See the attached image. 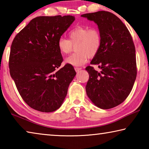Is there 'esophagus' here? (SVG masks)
Returning a JSON list of instances; mask_svg holds the SVG:
<instances>
[{
    "label": "esophagus",
    "instance_id": "obj_1",
    "mask_svg": "<svg viewBox=\"0 0 149 149\" xmlns=\"http://www.w3.org/2000/svg\"><path fill=\"white\" fill-rule=\"evenodd\" d=\"M81 70V68H77V67L75 68V72H76L77 73L79 72Z\"/></svg>",
    "mask_w": 149,
    "mask_h": 149
}]
</instances>
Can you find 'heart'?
Segmentation results:
<instances>
[{"label": "heart", "mask_w": 149, "mask_h": 149, "mask_svg": "<svg viewBox=\"0 0 149 149\" xmlns=\"http://www.w3.org/2000/svg\"><path fill=\"white\" fill-rule=\"evenodd\" d=\"M68 37L69 39L60 37L58 40L57 47L60 53L66 55L76 46V53L65 60V63L74 66H81L85 64L88 57H95L101 47V33L96 27L89 29L85 26H76L69 31Z\"/></svg>", "instance_id": "obj_1"}]
</instances>
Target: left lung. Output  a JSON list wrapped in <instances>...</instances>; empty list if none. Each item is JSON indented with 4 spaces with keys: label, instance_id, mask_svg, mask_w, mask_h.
Segmentation results:
<instances>
[{
    "label": "left lung",
    "instance_id": "left-lung-1",
    "mask_svg": "<svg viewBox=\"0 0 149 149\" xmlns=\"http://www.w3.org/2000/svg\"><path fill=\"white\" fill-rule=\"evenodd\" d=\"M81 17L97 24L102 36L99 52L91 62L101 71L91 65L85 68L89 75L87 95L97 107L110 109L122 103L132 90L137 76L135 45L129 30L114 14L99 11Z\"/></svg>",
    "mask_w": 149,
    "mask_h": 149
}]
</instances>
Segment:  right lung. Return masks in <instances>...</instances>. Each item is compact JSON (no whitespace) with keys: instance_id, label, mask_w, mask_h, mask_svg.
<instances>
[{"instance_id":"right-lung-1","label":"right lung","mask_w":149,"mask_h":149,"mask_svg":"<svg viewBox=\"0 0 149 149\" xmlns=\"http://www.w3.org/2000/svg\"><path fill=\"white\" fill-rule=\"evenodd\" d=\"M74 20L72 16L35 17L12 41L10 74L20 96L35 110L51 112L58 109L76 75L68 64L57 69L63 61L58 40Z\"/></svg>"}]
</instances>
